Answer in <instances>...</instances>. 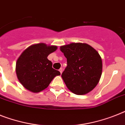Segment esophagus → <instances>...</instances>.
Wrapping results in <instances>:
<instances>
[{
  "mask_svg": "<svg viewBox=\"0 0 125 125\" xmlns=\"http://www.w3.org/2000/svg\"><path fill=\"white\" fill-rule=\"evenodd\" d=\"M59 71L60 72V73H61V74H62V71H63V69H62V68H60V69H59Z\"/></svg>",
  "mask_w": 125,
  "mask_h": 125,
  "instance_id": "obj_1",
  "label": "esophagus"
}]
</instances>
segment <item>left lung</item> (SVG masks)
Listing matches in <instances>:
<instances>
[{"label": "left lung", "mask_w": 125, "mask_h": 125, "mask_svg": "<svg viewBox=\"0 0 125 125\" xmlns=\"http://www.w3.org/2000/svg\"><path fill=\"white\" fill-rule=\"evenodd\" d=\"M67 65L62 78L68 89L77 95L89 93L99 83L102 60L98 51L87 43H71L60 47Z\"/></svg>", "instance_id": "8db88e82"}]
</instances>
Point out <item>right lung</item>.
Returning <instances> with one entry per match:
<instances>
[{"mask_svg": "<svg viewBox=\"0 0 125 125\" xmlns=\"http://www.w3.org/2000/svg\"><path fill=\"white\" fill-rule=\"evenodd\" d=\"M56 49V45L36 43L28 47L20 54L16 63V73L20 83L26 89L34 93L41 92L56 76L60 75L47 59L49 54Z\"/></svg>", "mask_w": 125, "mask_h": 125, "instance_id": "add662e5", "label": "right lung"}]
</instances>
